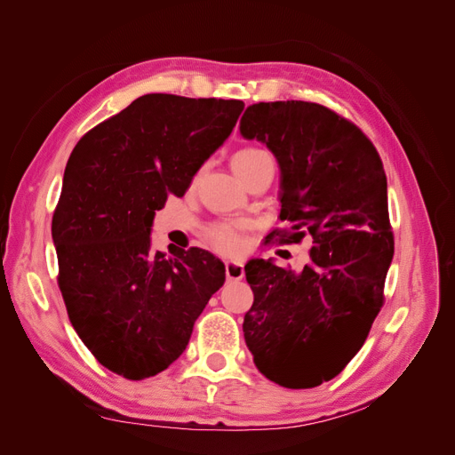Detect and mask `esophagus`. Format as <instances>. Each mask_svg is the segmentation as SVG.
Instances as JSON below:
<instances>
[{"mask_svg": "<svg viewBox=\"0 0 455 455\" xmlns=\"http://www.w3.org/2000/svg\"><path fill=\"white\" fill-rule=\"evenodd\" d=\"M225 273H227L228 280H242L245 276L243 264H240V261H227Z\"/></svg>", "mask_w": 455, "mask_h": 455, "instance_id": "1", "label": "esophagus"}]
</instances>
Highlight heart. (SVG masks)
I'll use <instances>...</instances> for the list:
<instances>
[{
  "label": "heart",
  "instance_id": "b5f03b06",
  "mask_svg": "<svg viewBox=\"0 0 455 455\" xmlns=\"http://www.w3.org/2000/svg\"><path fill=\"white\" fill-rule=\"evenodd\" d=\"M264 156H267V153L258 148H243L234 153L230 164L235 175L242 177ZM204 237L213 251H218L220 254L225 256L242 254L247 249V232L237 223H213L204 230Z\"/></svg>",
  "mask_w": 455,
  "mask_h": 455
}]
</instances>
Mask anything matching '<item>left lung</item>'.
Segmentation results:
<instances>
[{"mask_svg": "<svg viewBox=\"0 0 455 455\" xmlns=\"http://www.w3.org/2000/svg\"><path fill=\"white\" fill-rule=\"evenodd\" d=\"M247 140L280 165L278 243L314 237L302 271L251 259L254 302L243 336L258 371L288 389L317 387L357 354L384 306L395 240L387 177L372 141L347 117L307 101L251 105Z\"/></svg>", "mask_w": 455, "mask_h": 455, "instance_id": "8db88e82", "label": "left lung"}]
</instances>
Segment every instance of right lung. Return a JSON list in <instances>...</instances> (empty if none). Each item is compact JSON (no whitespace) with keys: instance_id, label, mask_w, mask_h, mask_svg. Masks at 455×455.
Here are the masks:
<instances>
[{"instance_id":"add662e5","label":"right lung","mask_w":455,"mask_h":455,"mask_svg":"<svg viewBox=\"0 0 455 455\" xmlns=\"http://www.w3.org/2000/svg\"><path fill=\"white\" fill-rule=\"evenodd\" d=\"M237 100L148 93L90 129L66 164L52 234L71 326L103 367L143 379L186 350L225 282L203 249L151 247L155 210L182 197L243 110Z\"/></svg>"}]
</instances>
